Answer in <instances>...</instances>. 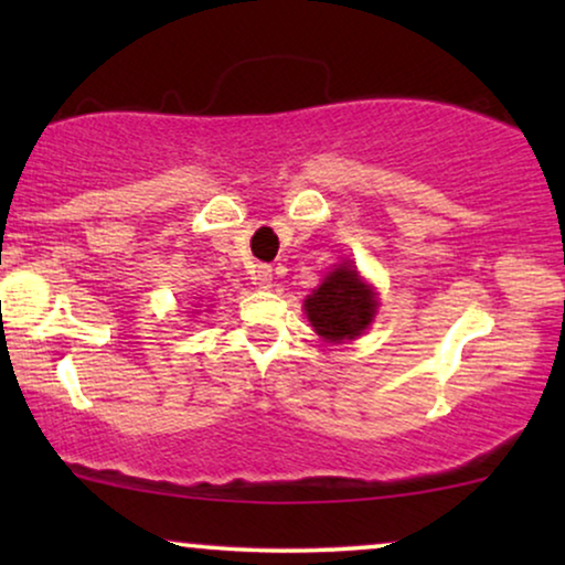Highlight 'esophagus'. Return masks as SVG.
<instances>
[{
	"instance_id": "esophagus-1",
	"label": "esophagus",
	"mask_w": 565,
	"mask_h": 565,
	"mask_svg": "<svg viewBox=\"0 0 565 565\" xmlns=\"http://www.w3.org/2000/svg\"><path fill=\"white\" fill-rule=\"evenodd\" d=\"M252 280H254V285H257V288L267 290L269 285H273V267H269V265H257V267L252 269Z\"/></svg>"
}]
</instances>
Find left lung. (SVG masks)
<instances>
[{
  "label": "left lung",
  "mask_w": 565,
  "mask_h": 565,
  "mask_svg": "<svg viewBox=\"0 0 565 565\" xmlns=\"http://www.w3.org/2000/svg\"><path fill=\"white\" fill-rule=\"evenodd\" d=\"M375 292L360 280L358 269L339 265L327 280L306 298V313L316 334L329 342L354 339L370 327L375 316Z\"/></svg>",
  "instance_id": "obj_1"
}]
</instances>
